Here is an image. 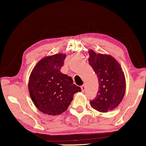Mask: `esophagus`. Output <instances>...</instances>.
Returning <instances> with one entry per match:
<instances>
[{"label": "esophagus", "mask_w": 146, "mask_h": 146, "mask_svg": "<svg viewBox=\"0 0 146 146\" xmlns=\"http://www.w3.org/2000/svg\"><path fill=\"white\" fill-rule=\"evenodd\" d=\"M81 89H82V92H84L85 90H86V85L84 84V85L82 86Z\"/></svg>", "instance_id": "34e87169"}]
</instances>
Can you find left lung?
I'll list each match as a JSON object with an SVG mask.
<instances>
[{"instance_id":"obj_1","label":"left lung","mask_w":146,"mask_h":146,"mask_svg":"<svg viewBox=\"0 0 146 146\" xmlns=\"http://www.w3.org/2000/svg\"><path fill=\"white\" fill-rule=\"evenodd\" d=\"M88 62L96 74L99 90L90 101L94 109L100 112L112 110L119 104L125 92V79L121 66L110 55L96 54L89 50Z\"/></svg>"}]
</instances>
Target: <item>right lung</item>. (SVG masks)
Returning <instances> with one entry per match:
<instances>
[{"instance_id":"1","label":"right lung","mask_w":146,"mask_h":146,"mask_svg":"<svg viewBox=\"0 0 146 146\" xmlns=\"http://www.w3.org/2000/svg\"><path fill=\"white\" fill-rule=\"evenodd\" d=\"M66 55L46 56L34 68L29 82L30 96L38 110L48 115H59L66 111L74 94L81 88L70 76L60 72Z\"/></svg>"}]
</instances>
